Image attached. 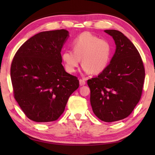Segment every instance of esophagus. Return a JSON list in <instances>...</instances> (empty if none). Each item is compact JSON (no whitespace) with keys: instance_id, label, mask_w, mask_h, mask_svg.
I'll list each match as a JSON object with an SVG mask.
<instances>
[{"instance_id":"obj_1","label":"esophagus","mask_w":155,"mask_h":155,"mask_svg":"<svg viewBox=\"0 0 155 155\" xmlns=\"http://www.w3.org/2000/svg\"><path fill=\"white\" fill-rule=\"evenodd\" d=\"M85 83H85V81L84 80H83V79L79 80V84H80L81 86H83V85L85 84Z\"/></svg>"}]
</instances>
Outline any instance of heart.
<instances>
[{"label": "heart", "instance_id": "obj_1", "mask_svg": "<svg viewBox=\"0 0 155 155\" xmlns=\"http://www.w3.org/2000/svg\"><path fill=\"white\" fill-rule=\"evenodd\" d=\"M72 46L73 51L67 49L62 54L66 70L70 73L77 71L81 58L82 68L87 74H100L109 63L112 48L107 39L84 32L74 39Z\"/></svg>", "mask_w": 155, "mask_h": 155}]
</instances>
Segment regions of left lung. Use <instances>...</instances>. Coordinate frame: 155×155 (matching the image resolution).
Instances as JSON below:
<instances>
[{"label":"left lung","instance_id":"left-lung-1","mask_svg":"<svg viewBox=\"0 0 155 155\" xmlns=\"http://www.w3.org/2000/svg\"><path fill=\"white\" fill-rule=\"evenodd\" d=\"M104 32L113 37L116 51L106 69L87 84L93 113L101 120L111 123L129 116L139 102L145 71L139 52L129 39L118 31Z\"/></svg>","mask_w":155,"mask_h":155}]
</instances>
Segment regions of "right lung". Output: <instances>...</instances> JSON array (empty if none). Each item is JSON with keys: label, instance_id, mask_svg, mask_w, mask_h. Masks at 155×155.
<instances>
[{"label": "right lung", "instance_id": "add662e5", "mask_svg": "<svg viewBox=\"0 0 155 155\" xmlns=\"http://www.w3.org/2000/svg\"><path fill=\"white\" fill-rule=\"evenodd\" d=\"M68 36L64 29L39 32L26 41L12 59L14 97L35 122L57 120L79 87L77 77L67 73L61 64V49Z\"/></svg>", "mask_w": 155, "mask_h": 155}]
</instances>
